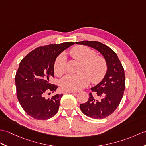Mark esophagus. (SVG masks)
Segmentation results:
<instances>
[{
	"label": "esophagus",
	"instance_id": "34e87169",
	"mask_svg": "<svg viewBox=\"0 0 146 146\" xmlns=\"http://www.w3.org/2000/svg\"><path fill=\"white\" fill-rule=\"evenodd\" d=\"M67 93H76L75 91H64V94Z\"/></svg>",
	"mask_w": 146,
	"mask_h": 146
}]
</instances>
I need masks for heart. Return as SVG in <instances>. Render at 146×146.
<instances>
[{
	"instance_id": "obj_1",
	"label": "heart",
	"mask_w": 146,
	"mask_h": 146,
	"mask_svg": "<svg viewBox=\"0 0 146 146\" xmlns=\"http://www.w3.org/2000/svg\"><path fill=\"white\" fill-rule=\"evenodd\" d=\"M70 54L74 60L80 63L79 73L67 74L60 81V86L64 90L76 91L88 84L91 80L98 83L102 80L107 70V64L104 58L95 55L89 47L83 45L74 46ZM66 56L64 54L57 58L54 64V71L56 75H62L65 70Z\"/></svg>"
}]
</instances>
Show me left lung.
<instances>
[{
  "label": "left lung",
  "instance_id": "left-lung-1",
  "mask_svg": "<svg viewBox=\"0 0 146 146\" xmlns=\"http://www.w3.org/2000/svg\"><path fill=\"white\" fill-rule=\"evenodd\" d=\"M98 51L107 64L106 73L103 79L91 88L87 102L80 104L82 113L94 119H103L117 109L123 96L125 88L124 70L118 57L110 47L99 42L82 41L75 42Z\"/></svg>",
  "mask_w": 146,
  "mask_h": 146
}]
</instances>
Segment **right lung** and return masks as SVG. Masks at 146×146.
I'll return each instance as SVG.
<instances>
[{
  "instance_id": "right-lung-1",
  "label": "right lung",
  "mask_w": 146,
  "mask_h": 146,
  "mask_svg": "<svg viewBox=\"0 0 146 146\" xmlns=\"http://www.w3.org/2000/svg\"><path fill=\"white\" fill-rule=\"evenodd\" d=\"M72 42L40 46L30 52L20 63L15 75L17 96L22 108L30 117L46 120L57 113L62 94L51 98L45 97L49 91L53 93L58 86L50 83L54 76V64L60 54Z\"/></svg>"
}]
</instances>
